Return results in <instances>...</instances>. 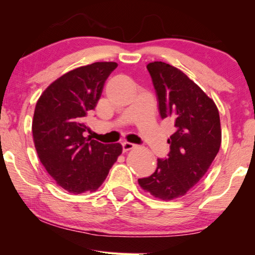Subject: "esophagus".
I'll use <instances>...</instances> for the list:
<instances>
[{
	"instance_id": "1",
	"label": "esophagus",
	"mask_w": 255,
	"mask_h": 255,
	"mask_svg": "<svg viewBox=\"0 0 255 255\" xmlns=\"http://www.w3.org/2000/svg\"><path fill=\"white\" fill-rule=\"evenodd\" d=\"M122 145H123V151L124 152L125 151H128V150H131V149H133V148L135 147V144H133L131 142H128V141H125V142H123Z\"/></svg>"
}]
</instances>
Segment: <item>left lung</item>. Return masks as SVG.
Listing matches in <instances>:
<instances>
[{
  "instance_id": "1",
  "label": "left lung",
  "mask_w": 255,
  "mask_h": 255,
  "mask_svg": "<svg viewBox=\"0 0 255 255\" xmlns=\"http://www.w3.org/2000/svg\"><path fill=\"white\" fill-rule=\"evenodd\" d=\"M147 69L161 119L172 120L176 131L167 140V158L158 159L155 173L137 182L155 198L169 201L197 185L216 158L222 143L219 112L181 70L164 62H152Z\"/></svg>"
}]
</instances>
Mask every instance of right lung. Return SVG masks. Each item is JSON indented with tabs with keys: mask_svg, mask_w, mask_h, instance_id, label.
<instances>
[{
	"mask_svg": "<svg viewBox=\"0 0 255 255\" xmlns=\"http://www.w3.org/2000/svg\"><path fill=\"white\" fill-rule=\"evenodd\" d=\"M115 62L80 66L52 82L36 104L32 136L41 164L57 185L79 194L96 191L122 153L120 143L86 137L87 114L95 110Z\"/></svg>",
	"mask_w": 255,
	"mask_h": 255,
	"instance_id": "1",
	"label": "right lung"
}]
</instances>
